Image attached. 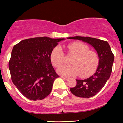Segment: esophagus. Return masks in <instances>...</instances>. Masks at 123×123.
<instances>
[{"label":"esophagus","instance_id":"34e87169","mask_svg":"<svg viewBox=\"0 0 123 123\" xmlns=\"http://www.w3.org/2000/svg\"><path fill=\"white\" fill-rule=\"evenodd\" d=\"M61 77L62 79H65V80H67L68 79V77H65V76H61Z\"/></svg>","mask_w":123,"mask_h":123}]
</instances>
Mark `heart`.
<instances>
[{
	"mask_svg": "<svg viewBox=\"0 0 123 123\" xmlns=\"http://www.w3.org/2000/svg\"><path fill=\"white\" fill-rule=\"evenodd\" d=\"M69 55L73 57L70 61V66L61 67L58 72L63 76H77L87 77L91 75L97 69L99 62V58L96 52L90 50L87 45L80 42H73L66 46ZM50 60L53 65L59 68L64 63L65 55L60 46H57L52 50Z\"/></svg>",
	"mask_w": 123,
	"mask_h": 123,
	"instance_id": "b5f03b06",
	"label": "heart"
}]
</instances>
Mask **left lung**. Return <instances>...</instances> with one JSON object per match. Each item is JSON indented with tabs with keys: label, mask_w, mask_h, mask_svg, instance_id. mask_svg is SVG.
<instances>
[{
	"label": "left lung",
	"mask_w": 123,
	"mask_h": 123,
	"mask_svg": "<svg viewBox=\"0 0 123 123\" xmlns=\"http://www.w3.org/2000/svg\"><path fill=\"white\" fill-rule=\"evenodd\" d=\"M68 39L82 40L92 46L97 51L99 62L95 73L86 79L76 80V86L70 89L71 92L76 97L86 98L92 97L102 90L111 76L114 61L113 54L106 41L83 36Z\"/></svg>",
	"instance_id": "left-lung-1"
}]
</instances>
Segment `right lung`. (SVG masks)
Masks as SVG:
<instances>
[{"label": "right lung", "mask_w": 123, "mask_h": 123, "mask_svg": "<svg viewBox=\"0 0 123 123\" xmlns=\"http://www.w3.org/2000/svg\"><path fill=\"white\" fill-rule=\"evenodd\" d=\"M65 39L48 37L25 39L14 46L8 68L12 83L24 97L42 100L50 94L59 77L51 64L50 54Z\"/></svg>", "instance_id": "1"}]
</instances>
